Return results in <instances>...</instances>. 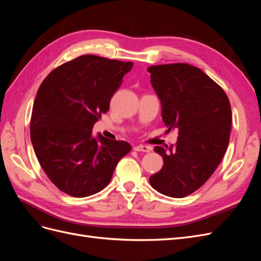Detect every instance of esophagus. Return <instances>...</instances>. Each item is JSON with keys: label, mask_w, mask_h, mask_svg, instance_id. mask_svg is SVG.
Instances as JSON below:
<instances>
[{"label": "esophagus", "mask_w": 261, "mask_h": 261, "mask_svg": "<svg viewBox=\"0 0 261 261\" xmlns=\"http://www.w3.org/2000/svg\"><path fill=\"white\" fill-rule=\"evenodd\" d=\"M134 150L135 151H143V152H150V150L151 148L145 146V145H137V146H134Z\"/></svg>", "instance_id": "1"}]
</instances>
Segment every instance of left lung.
Listing matches in <instances>:
<instances>
[{"instance_id": "left-lung-1", "label": "left lung", "mask_w": 261, "mask_h": 261, "mask_svg": "<svg viewBox=\"0 0 261 261\" xmlns=\"http://www.w3.org/2000/svg\"><path fill=\"white\" fill-rule=\"evenodd\" d=\"M148 72L167 133H178L175 146L154 147L163 167L149 181L156 192L183 198L206 183L222 160L232 125L230 101L208 75L185 63L150 66Z\"/></svg>"}]
</instances>
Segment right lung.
I'll return each instance as SVG.
<instances>
[{
  "label": "right lung",
  "instance_id": "obj_1",
  "mask_svg": "<svg viewBox=\"0 0 261 261\" xmlns=\"http://www.w3.org/2000/svg\"><path fill=\"white\" fill-rule=\"evenodd\" d=\"M133 62L86 54L55 68L39 87L30 138L42 170L60 191L87 197L102 191L132 146L92 127L120 88Z\"/></svg>",
  "mask_w": 261,
  "mask_h": 261
}]
</instances>
